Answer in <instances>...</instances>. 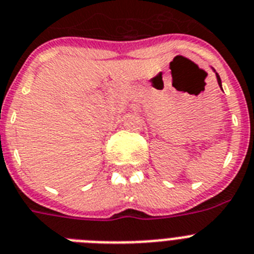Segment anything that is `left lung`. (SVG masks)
<instances>
[{
	"instance_id": "8db88e82",
	"label": "left lung",
	"mask_w": 254,
	"mask_h": 254,
	"mask_svg": "<svg viewBox=\"0 0 254 254\" xmlns=\"http://www.w3.org/2000/svg\"><path fill=\"white\" fill-rule=\"evenodd\" d=\"M216 76H217V81H218V85L221 86V89H222V85H221V78H219L218 73H216Z\"/></svg>"
}]
</instances>
